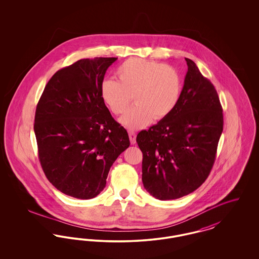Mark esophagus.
Returning a JSON list of instances; mask_svg holds the SVG:
<instances>
[{"label":"esophagus","mask_w":259,"mask_h":259,"mask_svg":"<svg viewBox=\"0 0 259 259\" xmlns=\"http://www.w3.org/2000/svg\"><path fill=\"white\" fill-rule=\"evenodd\" d=\"M129 139H130V142L132 145H135L136 144V133L135 132H129Z\"/></svg>","instance_id":"1"}]
</instances>
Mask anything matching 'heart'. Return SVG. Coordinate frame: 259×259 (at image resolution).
Masks as SVG:
<instances>
[{
    "label": "heart",
    "mask_w": 259,
    "mask_h": 259,
    "mask_svg": "<svg viewBox=\"0 0 259 259\" xmlns=\"http://www.w3.org/2000/svg\"><path fill=\"white\" fill-rule=\"evenodd\" d=\"M117 80L106 78L100 87L103 102L114 114L122 113L133 96L136 105L119 118L125 128L135 131L154 119L168 117L177 108L183 92V77L170 65L130 58L115 72Z\"/></svg>",
    "instance_id": "heart-1"
}]
</instances>
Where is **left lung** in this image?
I'll return each instance as SVG.
<instances>
[{
  "mask_svg": "<svg viewBox=\"0 0 259 259\" xmlns=\"http://www.w3.org/2000/svg\"><path fill=\"white\" fill-rule=\"evenodd\" d=\"M185 61L187 73L177 108L136 139L143 152L144 187L163 201L185 196L206 181L223 130L215 88L194 62Z\"/></svg>",
  "mask_w": 259,
  "mask_h": 259,
  "instance_id": "obj_1",
  "label": "left lung"
}]
</instances>
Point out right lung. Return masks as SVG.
I'll list each match as a JSON object with an SVG mask.
<instances>
[{
  "label": "right lung",
  "mask_w": 259,
  "mask_h": 259,
  "mask_svg": "<svg viewBox=\"0 0 259 259\" xmlns=\"http://www.w3.org/2000/svg\"><path fill=\"white\" fill-rule=\"evenodd\" d=\"M114 57L81 59L52 75L37 103L34 131L48 180L62 193L96 197L113 162L130 146L100 87Z\"/></svg>",
  "instance_id": "add662e5"
}]
</instances>
